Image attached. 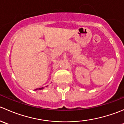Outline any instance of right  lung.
Listing matches in <instances>:
<instances>
[{
  "mask_svg": "<svg viewBox=\"0 0 124 124\" xmlns=\"http://www.w3.org/2000/svg\"><path fill=\"white\" fill-rule=\"evenodd\" d=\"M43 89V87H41V88H38V89H36L35 90H37V89Z\"/></svg>",
  "mask_w": 124,
  "mask_h": 124,
  "instance_id": "obj_1",
  "label": "right lung"
}]
</instances>
